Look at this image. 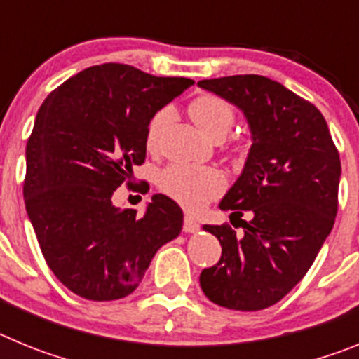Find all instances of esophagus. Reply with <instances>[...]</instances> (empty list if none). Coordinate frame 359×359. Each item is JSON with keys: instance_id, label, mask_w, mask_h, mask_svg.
I'll use <instances>...</instances> for the list:
<instances>
[{"instance_id": "1", "label": "esophagus", "mask_w": 359, "mask_h": 359, "mask_svg": "<svg viewBox=\"0 0 359 359\" xmlns=\"http://www.w3.org/2000/svg\"><path fill=\"white\" fill-rule=\"evenodd\" d=\"M199 230V223L196 221L194 217H190V215H187L185 221H183V231L185 233H196V231Z\"/></svg>"}]
</instances>
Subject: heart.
<instances>
[{
	"mask_svg": "<svg viewBox=\"0 0 359 359\" xmlns=\"http://www.w3.org/2000/svg\"><path fill=\"white\" fill-rule=\"evenodd\" d=\"M190 116L208 138L223 140L230 133L236 118L231 104L217 95H201L190 102ZM172 120V109L163 107L149 120L145 131V145L149 151L160 147L161 136ZM160 187L165 194L176 199L189 210H198L219 196L224 189V177L210 167L194 165H170L160 174Z\"/></svg>",
	"mask_w": 359,
	"mask_h": 359,
	"instance_id": "heart-1",
	"label": "heart"
}]
</instances>
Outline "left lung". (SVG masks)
I'll return each mask as SVG.
<instances>
[{
    "instance_id": "left-lung-1",
    "label": "left lung",
    "mask_w": 359,
    "mask_h": 359,
    "mask_svg": "<svg viewBox=\"0 0 359 359\" xmlns=\"http://www.w3.org/2000/svg\"><path fill=\"white\" fill-rule=\"evenodd\" d=\"M236 106L248 122L252 147L243 172L219 203L231 217L250 211L239 237L226 224H205L223 246L203 269L208 300L259 311L286 297L315 262L338 212L341 165L327 122L311 102L261 75L199 81Z\"/></svg>"
}]
</instances>
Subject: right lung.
<instances>
[{
	"label": "right lung",
	"instance_id": "obj_1",
	"mask_svg": "<svg viewBox=\"0 0 359 359\" xmlns=\"http://www.w3.org/2000/svg\"><path fill=\"white\" fill-rule=\"evenodd\" d=\"M192 84L107 62L73 75L37 111L25 205L46 264L79 297L131 294L158 250L182 233L183 210L170 198L154 194L138 215L115 207L113 192L144 163L149 120Z\"/></svg>",
	"mask_w": 359,
	"mask_h": 359
}]
</instances>
